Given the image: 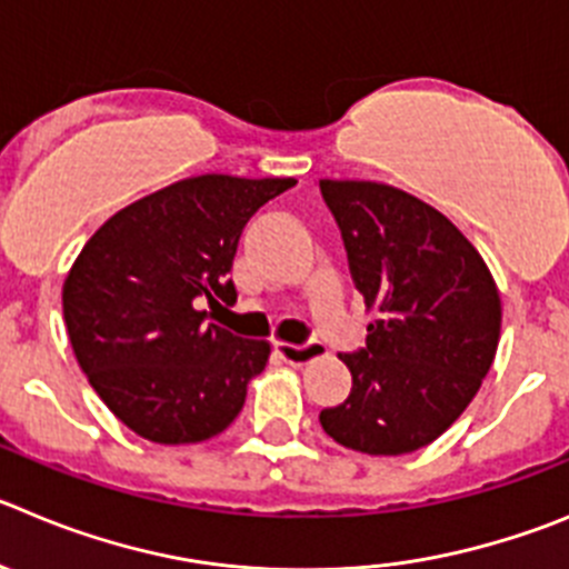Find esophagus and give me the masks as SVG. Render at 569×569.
Here are the masks:
<instances>
[{
	"label": "esophagus",
	"instance_id": "obj_1",
	"mask_svg": "<svg viewBox=\"0 0 569 569\" xmlns=\"http://www.w3.org/2000/svg\"><path fill=\"white\" fill-rule=\"evenodd\" d=\"M274 350H278V357L283 359V362L295 365V368H300V365H309L315 362V359H320L326 350H322L320 342H306V345H289V342H278L274 345Z\"/></svg>",
	"mask_w": 569,
	"mask_h": 569
}]
</instances>
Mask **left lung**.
<instances>
[{
  "mask_svg": "<svg viewBox=\"0 0 569 569\" xmlns=\"http://www.w3.org/2000/svg\"><path fill=\"white\" fill-rule=\"evenodd\" d=\"M342 232L350 278L376 311L353 376L320 423L345 449L407 455L452 427L480 390L500 342V291L443 212L379 182L320 179Z\"/></svg>",
  "mask_w": 569,
  "mask_h": 569,
  "instance_id": "obj_1",
  "label": "left lung"
}]
</instances>
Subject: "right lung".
Listing matches in <instances>:
<instances>
[{
    "label": "right lung",
    "instance_id": "add662e5",
    "mask_svg": "<svg viewBox=\"0 0 569 569\" xmlns=\"http://www.w3.org/2000/svg\"><path fill=\"white\" fill-rule=\"evenodd\" d=\"M295 179H182L114 212L63 283V322L103 405L153 443L224 432L267 368L269 345L199 311L238 297L230 272L260 207Z\"/></svg>",
    "mask_w": 569,
    "mask_h": 569
}]
</instances>
